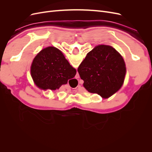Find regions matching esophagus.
Masks as SVG:
<instances>
[{
  "label": "esophagus",
  "instance_id": "1",
  "mask_svg": "<svg viewBox=\"0 0 152 152\" xmlns=\"http://www.w3.org/2000/svg\"><path fill=\"white\" fill-rule=\"evenodd\" d=\"M77 78H79V75H77Z\"/></svg>",
  "mask_w": 152,
  "mask_h": 152
}]
</instances>
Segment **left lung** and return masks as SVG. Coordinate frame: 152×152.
Listing matches in <instances>:
<instances>
[{"label":"left lung","instance_id":"1","mask_svg":"<svg viewBox=\"0 0 152 152\" xmlns=\"http://www.w3.org/2000/svg\"><path fill=\"white\" fill-rule=\"evenodd\" d=\"M77 71L89 93L107 98L122 86L126 68L120 53L110 45H99L87 53Z\"/></svg>","mask_w":152,"mask_h":152}]
</instances>
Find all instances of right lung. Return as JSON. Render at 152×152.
<instances>
[{"mask_svg": "<svg viewBox=\"0 0 152 152\" xmlns=\"http://www.w3.org/2000/svg\"><path fill=\"white\" fill-rule=\"evenodd\" d=\"M76 73L63 53L54 47L41 50L31 66V75L35 84L43 89H58L74 77Z\"/></svg>", "mask_w": 152, "mask_h": 152, "instance_id": "add662e5", "label": "right lung"}]
</instances>
